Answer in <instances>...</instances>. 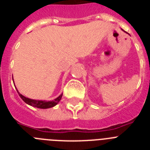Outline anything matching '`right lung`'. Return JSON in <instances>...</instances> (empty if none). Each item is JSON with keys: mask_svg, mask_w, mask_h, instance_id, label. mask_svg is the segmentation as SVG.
Here are the masks:
<instances>
[{"mask_svg": "<svg viewBox=\"0 0 150 150\" xmlns=\"http://www.w3.org/2000/svg\"><path fill=\"white\" fill-rule=\"evenodd\" d=\"M18 95L20 96L21 98H22L24 101L25 102L26 104H29V105L30 106H33V107H38V108H40V109H46V108H50V107H54V106L56 105V104L60 101L61 98H62V94L60 96L58 97V98H55L54 100H52V101H45V100H32V99L25 98V96L21 95L18 91Z\"/></svg>", "mask_w": 150, "mask_h": 150, "instance_id": "1", "label": "right lung"}]
</instances>
